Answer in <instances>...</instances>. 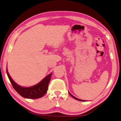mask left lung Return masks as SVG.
Here are the masks:
<instances>
[{
  "label": "left lung",
  "instance_id": "8db88e82",
  "mask_svg": "<svg viewBox=\"0 0 121 121\" xmlns=\"http://www.w3.org/2000/svg\"><path fill=\"white\" fill-rule=\"evenodd\" d=\"M68 92H69V95H70L71 97H72L73 98H74V99H76V100H79V101H85V100H81V99H78V98H77L76 97H74V96H73V95H71V94L68 91Z\"/></svg>",
  "mask_w": 121,
  "mask_h": 121
}]
</instances>
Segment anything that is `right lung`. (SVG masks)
Wrapping results in <instances>:
<instances>
[{
    "label": "right lung",
    "instance_id": "right-lung-1",
    "mask_svg": "<svg viewBox=\"0 0 121 121\" xmlns=\"http://www.w3.org/2000/svg\"><path fill=\"white\" fill-rule=\"evenodd\" d=\"M6 73L14 89L20 95L27 99H34L40 98L45 95L48 91V83L52 74V73H50L36 85L30 87H23L17 84L13 81L8 72L7 68H6Z\"/></svg>",
    "mask_w": 121,
    "mask_h": 121
}]
</instances>
